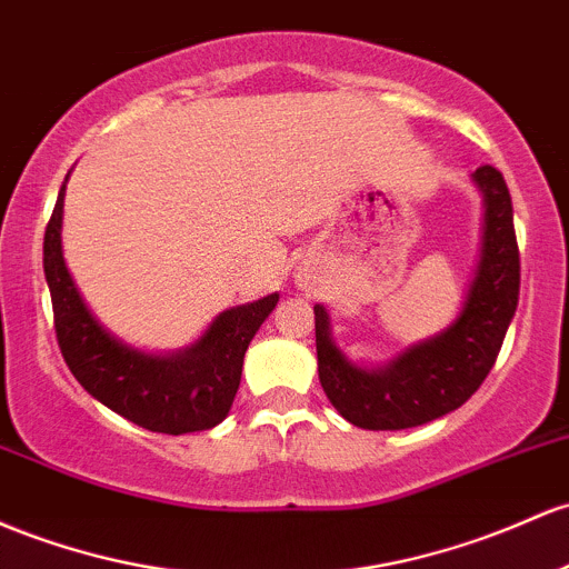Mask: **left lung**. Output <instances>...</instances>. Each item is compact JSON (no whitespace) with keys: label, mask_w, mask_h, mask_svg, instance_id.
<instances>
[{"label":"left lung","mask_w":569,"mask_h":569,"mask_svg":"<svg viewBox=\"0 0 569 569\" xmlns=\"http://www.w3.org/2000/svg\"><path fill=\"white\" fill-rule=\"evenodd\" d=\"M472 183L483 197L478 264L459 316L442 332L413 342L386 365L365 367L337 348L327 308H313L318 380L353 427L395 432L435 421L461 408L495 367L516 316L521 261L502 172L483 164L472 172Z\"/></svg>","instance_id":"8db88e82"}]
</instances>
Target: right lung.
<instances>
[{
	"instance_id": "add662e5",
	"label": "right lung",
	"mask_w": 569,
	"mask_h": 569,
	"mask_svg": "<svg viewBox=\"0 0 569 569\" xmlns=\"http://www.w3.org/2000/svg\"><path fill=\"white\" fill-rule=\"evenodd\" d=\"M67 180L70 174L42 242L56 337L67 367L93 399L137 427L164 435L213 429L232 410L248 346L280 297L270 295L223 310L199 340L180 351L151 353L129 346L91 313L67 270L61 248Z\"/></svg>"
}]
</instances>
